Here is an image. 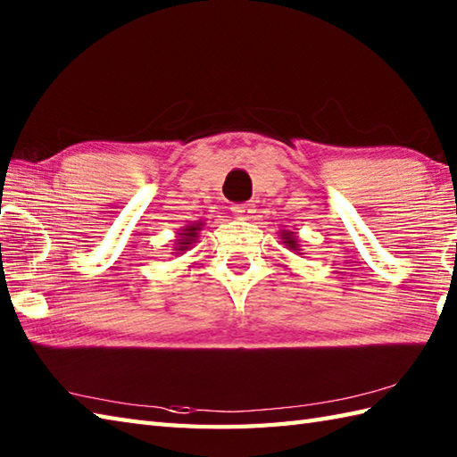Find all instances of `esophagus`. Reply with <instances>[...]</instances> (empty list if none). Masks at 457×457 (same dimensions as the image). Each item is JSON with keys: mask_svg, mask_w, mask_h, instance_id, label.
Here are the masks:
<instances>
[{"mask_svg": "<svg viewBox=\"0 0 457 457\" xmlns=\"http://www.w3.org/2000/svg\"><path fill=\"white\" fill-rule=\"evenodd\" d=\"M231 212L236 213L237 220H249L251 213H253V206H249V204H236Z\"/></svg>", "mask_w": 457, "mask_h": 457, "instance_id": "1", "label": "esophagus"}]
</instances>
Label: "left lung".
Here are the masks:
<instances>
[{
    "mask_svg": "<svg viewBox=\"0 0 457 457\" xmlns=\"http://www.w3.org/2000/svg\"><path fill=\"white\" fill-rule=\"evenodd\" d=\"M280 239H283V244L287 249L295 251L296 255H303V249H300V244H298V237L295 231H287V229H280Z\"/></svg>",
    "mask_w": 457,
    "mask_h": 457,
    "instance_id": "1",
    "label": "left lung"
}]
</instances>
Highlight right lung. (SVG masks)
Returning <instances> with one entry per match:
<instances>
[{"label":"right lung","mask_w":457,"mask_h":457,"mask_svg":"<svg viewBox=\"0 0 457 457\" xmlns=\"http://www.w3.org/2000/svg\"><path fill=\"white\" fill-rule=\"evenodd\" d=\"M202 228H204L202 221L190 223V226H184L177 234V239H174V245H172L174 251H172V253L174 255H182L184 251H188L198 241Z\"/></svg>","instance_id":"right-lung-1"}]
</instances>
